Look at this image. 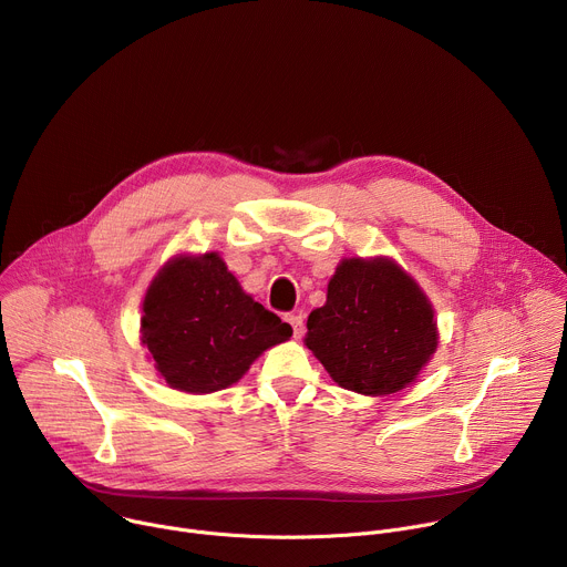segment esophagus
I'll return each mask as SVG.
<instances>
[{"instance_id": "esophagus-1", "label": "esophagus", "mask_w": 567, "mask_h": 567, "mask_svg": "<svg viewBox=\"0 0 567 567\" xmlns=\"http://www.w3.org/2000/svg\"><path fill=\"white\" fill-rule=\"evenodd\" d=\"M287 322H289L291 330H293V339H300L305 334V316L300 311L287 313Z\"/></svg>"}]
</instances>
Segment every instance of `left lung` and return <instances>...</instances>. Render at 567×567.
Returning a JSON list of instances; mask_svg holds the SVG:
<instances>
[{"instance_id": "obj_1", "label": "left lung", "mask_w": 567, "mask_h": 567, "mask_svg": "<svg viewBox=\"0 0 567 567\" xmlns=\"http://www.w3.org/2000/svg\"><path fill=\"white\" fill-rule=\"evenodd\" d=\"M305 346L346 390L390 394L437 348L433 307L392 260H343L328 302L307 318Z\"/></svg>"}]
</instances>
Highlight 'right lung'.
Wrapping results in <instances>:
<instances>
[{
    "label": "right lung",
    "instance_id": "obj_1",
    "mask_svg": "<svg viewBox=\"0 0 567 567\" xmlns=\"http://www.w3.org/2000/svg\"><path fill=\"white\" fill-rule=\"evenodd\" d=\"M143 346L184 392L235 383L291 326L241 291L217 254L179 258L158 271L143 300Z\"/></svg>",
    "mask_w": 567,
    "mask_h": 567
}]
</instances>
